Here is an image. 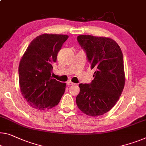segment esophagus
I'll use <instances>...</instances> for the list:
<instances>
[{
    "mask_svg": "<svg viewBox=\"0 0 146 146\" xmlns=\"http://www.w3.org/2000/svg\"><path fill=\"white\" fill-rule=\"evenodd\" d=\"M67 85H68V86H73V85H75V84L74 83L70 82V81H69V82H67Z\"/></svg>",
    "mask_w": 146,
    "mask_h": 146,
    "instance_id": "obj_1",
    "label": "esophagus"
}]
</instances>
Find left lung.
<instances>
[{
  "label": "left lung",
  "mask_w": 146,
  "mask_h": 146,
  "mask_svg": "<svg viewBox=\"0 0 146 146\" xmlns=\"http://www.w3.org/2000/svg\"><path fill=\"white\" fill-rule=\"evenodd\" d=\"M78 43L86 51L94 69L91 84H80L76 104L87 115H101L110 110L121 95L125 76L123 56L120 47L110 38L80 35Z\"/></svg>",
  "instance_id": "8db88e82"
}]
</instances>
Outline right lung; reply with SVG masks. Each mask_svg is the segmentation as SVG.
<instances>
[{
    "label": "right lung",
    "mask_w": 146,
    "mask_h": 146,
    "mask_svg": "<svg viewBox=\"0 0 146 146\" xmlns=\"http://www.w3.org/2000/svg\"><path fill=\"white\" fill-rule=\"evenodd\" d=\"M68 35L44 34L31 42L20 60V90L31 106L40 110L59 104L66 84L53 79L51 73L57 54Z\"/></svg>",
    "instance_id": "1"
}]
</instances>
